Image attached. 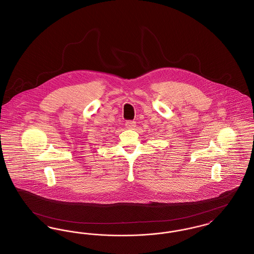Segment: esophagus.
Here are the masks:
<instances>
[{"mask_svg": "<svg viewBox=\"0 0 254 254\" xmlns=\"http://www.w3.org/2000/svg\"><path fill=\"white\" fill-rule=\"evenodd\" d=\"M126 127L128 129H133L136 127V123L133 121H127L126 123Z\"/></svg>", "mask_w": 254, "mask_h": 254, "instance_id": "esophagus-1", "label": "esophagus"}]
</instances>
